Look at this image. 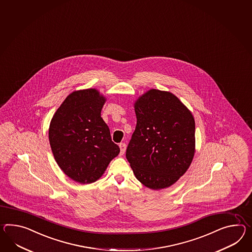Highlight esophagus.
<instances>
[{
  "label": "esophagus",
  "mask_w": 252,
  "mask_h": 252,
  "mask_svg": "<svg viewBox=\"0 0 252 252\" xmlns=\"http://www.w3.org/2000/svg\"><path fill=\"white\" fill-rule=\"evenodd\" d=\"M119 148H120V153L123 156L125 152H126V144H125V143H121V144L119 145Z\"/></svg>",
  "instance_id": "34e87169"
}]
</instances>
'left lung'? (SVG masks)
Wrapping results in <instances>:
<instances>
[{
	"label": "left lung",
	"mask_w": 252,
	"mask_h": 252,
	"mask_svg": "<svg viewBox=\"0 0 252 252\" xmlns=\"http://www.w3.org/2000/svg\"><path fill=\"white\" fill-rule=\"evenodd\" d=\"M136 126L126 149L135 178L153 190L175 184L196 152L195 119L177 95L150 89L134 103Z\"/></svg>",
	"instance_id": "obj_1"
}]
</instances>
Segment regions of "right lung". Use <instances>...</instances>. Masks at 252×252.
<instances>
[{
	"instance_id": "right-lung-1",
	"label": "right lung",
	"mask_w": 252,
	"mask_h": 252,
	"mask_svg": "<svg viewBox=\"0 0 252 252\" xmlns=\"http://www.w3.org/2000/svg\"><path fill=\"white\" fill-rule=\"evenodd\" d=\"M105 102L106 97L95 88L75 90L50 122V146L56 163L80 184L98 180L120 152L101 117Z\"/></svg>"
}]
</instances>
